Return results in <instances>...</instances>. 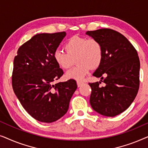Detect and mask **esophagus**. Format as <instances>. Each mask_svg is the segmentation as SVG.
I'll use <instances>...</instances> for the list:
<instances>
[{"label": "esophagus", "instance_id": "esophagus-1", "mask_svg": "<svg viewBox=\"0 0 148 148\" xmlns=\"http://www.w3.org/2000/svg\"><path fill=\"white\" fill-rule=\"evenodd\" d=\"M77 86L80 87L81 86H82V84H84V82H82V81H77Z\"/></svg>", "mask_w": 148, "mask_h": 148}]
</instances>
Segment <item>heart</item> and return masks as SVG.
Instances as JSON below:
<instances>
[{"mask_svg": "<svg viewBox=\"0 0 148 148\" xmlns=\"http://www.w3.org/2000/svg\"><path fill=\"white\" fill-rule=\"evenodd\" d=\"M64 49L66 52L56 50L54 53V59L63 69H69L76 60L77 65L66 73L68 79L82 80L91 68H98L102 62V46L94 38L73 36L66 42Z\"/></svg>", "mask_w": 148, "mask_h": 148, "instance_id": "heart-1", "label": "heart"}]
</instances>
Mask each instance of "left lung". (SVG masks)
Returning <instances> with one entry per match:
<instances>
[{"instance_id": "8db88e82", "label": "left lung", "mask_w": 148, "mask_h": 148, "mask_svg": "<svg viewBox=\"0 0 148 148\" xmlns=\"http://www.w3.org/2000/svg\"><path fill=\"white\" fill-rule=\"evenodd\" d=\"M86 34L100 42L103 52L102 62L93 73L100 82L89 84L91 106L99 114L115 116L130 106L138 92V54L124 36L113 29L103 28ZM101 82L106 86L100 87Z\"/></svg>"}]
</instances>
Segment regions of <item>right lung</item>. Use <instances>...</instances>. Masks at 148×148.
Instances as JSON below:
<instances>
[{"mask_svg": "<svg viewBox=\"0 0 148 148\" xmlns=\"http://www.w3.org/2000/svg\"><path fill=\"white\" fill-rule=\"evenodd\" d=\"M65 36L64 32L36 34L20 46L14 58V92L28 114L42 123L64 116L77 88L74 79L53 84L63 75L54 53Z\"/></svg>", "mask_w": 148, "mask_h": 148, "instance_id": "obj_1", "label": "right lung"}]
</instances>
